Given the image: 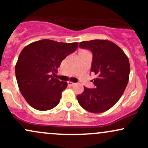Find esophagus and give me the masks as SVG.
Returning <instances> with one entry per match:
<instances>
[{
  "label": "esophagus",
  "instance_id": "obj_1",
  "mask_svg": "<svg viewBox=\"0 0 148 148\" xmlns=\"http://www.w3.org/2000/svg\"><path fill=\"white\" fill-rule=\"evenodd\" d=\"M68 85H69V86H74V85H75V84H74V83H73V82H71V81H69Z\"/></svg>",
  "mask_w": 148,
  "mask_h": 148
}]
</instances>
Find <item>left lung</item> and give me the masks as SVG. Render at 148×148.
Listing matches in <instances>:
<instances>
[{
    "instance_id": "8db88e82",
    "label": "left lung",
    "mask_w": 148,
    "mask_h": 148,
    "mask_svg": "<svg viewBox=\"0 0 148 148\" xmlns=\"http://www.w3.org/2000/svg\"><path fill=\"white\" fill-rule=\"evenodd\" d=\"M81 48L90 50L93 58L91 72L95 88L84 87L76 96L80 106L93 113L108 111L118 102L129 81L130 64L128 57L118 45L106 40L80 42Z\"/></svg>"
}]
</instances>
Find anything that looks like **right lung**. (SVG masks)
I'll use <instances>...</instances> for the list:
<instances>
[{
	"mask_svg": "<svg viewBox=\"0 0 148 148\" xmlns=\"http://www.w3.org/2000/svg\"><path fill=\"white\" fill-rule=\"evenodd\" d=\"M77 47L78 42L42 40L23 49L15 65V74L21 95L33 108L48 111L58 104L67 83L53 76L61 62Z\"/></svg>",
	"mask_w": 148,
	"mask_h": 148,
	"instance_id": "add662e5",
	"label": "right lung"
}]
</instances>
